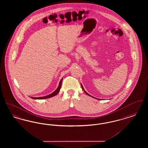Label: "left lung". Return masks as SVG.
Masks as SVG:
<instances>
[{
    "instance_id": "left-lung-1",
    "label": "left lung",
    "mask_w": 148,
    "mask_h": 148,
    "mask_svg": "<svg viewBox=\"0 0 148 148\" xmlns=\"http://www.w3.org/2000/svg\"><path fill=\"white\" fill-rule=\"evenodd\" d=\"M81 86H82V89H83V91H84V92L85 93V94H87V95H89V96H90V97H92V98H94V97H92V95H90V94H88V93H87V92H86V91H85V90L84 89V88H83V85H82V84H81ZM96 99H97V98H96Z\"/></svg>"
}]
</instances>
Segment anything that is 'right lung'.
I'll use <instances>...</instances> for the list:
<instances>
[{
    "label": "right lung",
    "instance_id": "add662e5",
    "mask_svg": "<svg viewBox=\"0 0 148 148\" xmlns=\"http://www.w3.org/2000/svg\"><path fill=\"white\" fill-rule=\"evenodd\" d=\"M63 79V78H62V79L60 80V82H59V85H58L57 89H56V90L54 92H53L51 94H49V95H46V96H44V97H30L31 98L33 99H45L50 98H51V97H53L56 96V94H58V93L60 91V89L61 86H62V82Z\"/></svg>",
    "mask_w": 148,
    "mask_h": 148
}]
</instances>
